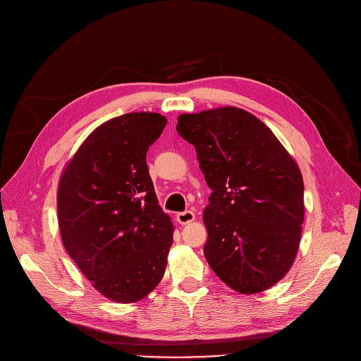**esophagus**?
Instances as JSON below:
<instances>
[{
    "label": "esophagus",
    "mask_w": 361,
    "mask_h": 361,
    "mask_svg": "<svg viewBox=\"0 0 361 361\" xmlns=\"http://www.w3.org/2000/svg\"><path fill=\"white\" fill-rule=\"evenodd\" d=\"M176 218H178V223L179 224L185 226V224L192 223L195 220V215H194L192 211H185V212H179Z\"/></svg>",
    "instance_id": "1"
}]
</instances>
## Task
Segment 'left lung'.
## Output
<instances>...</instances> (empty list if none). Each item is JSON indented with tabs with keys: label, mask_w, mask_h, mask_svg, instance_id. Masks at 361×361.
<instances>
[{
	"label": "left lung",
	"mask_w": 361,
	"mask_h": 361,
	"mask_svg": "<svg viewBox=\"0 0 361 361\" xmlns=\"http://www.w3.org/2000/svg\"><path fill=\"white\" fill-rule=\"evenodd\" d=\"M176 129L195 147L212 190L203 211L207 264L239 293L274 286L301 241L304 183L297 161L260 118L238 106L180 114Z\"/></svg>",
	"instance_id": "left-lung-1"
}]
</instances>
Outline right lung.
<instances>
[{
  "mask_svg": "<svg viewBox=\"0 0 361 361\" xmlns=\"http://www.w3.org/2000/svg\"><path fill=\"white\" fill-rule=\"evenodd\" d=\"M166 125L150 111L108 120L82 141L59 180L63 245L92 286L116 302L146 298L166 272L174 226L146 164Z\"/></svg>",
  "mask_w": 361,
  "mask_h": 361,
  "instance_id": "right-lung-1",
  "label": "right lung"
}]
</instances>
